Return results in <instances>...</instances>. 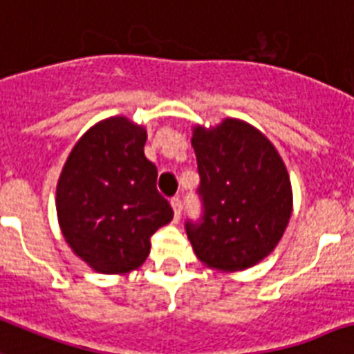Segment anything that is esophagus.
I'll use <instances>...</instances> for the list:
<instances>
[{"instance_id":"34e87169","label":"esophagus","mask_w":354,"mask_h":354,"mask_svg":"<svg viewBox=\"0 0 354 354\" xmlns=\"http://www.w3.org/2000/svg\"><path fill=\"white\" fill-rule=\"evenodd\" d=\"M171 208H174L175 221H179L180 214H183V201H180L179 197H174V199H171Z\"/></svg>"}]
</instances>
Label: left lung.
<instances>
[{
	"instance_id": "obj_1",
	"label": "left lung",
	"mask_w": 354,
	"mask_h": 354,
	"mask_svg": "<svg viewBox=\"0 0 354 354\" xmlns=\"http://www.w3.org/2000/svg\"><path fill=\"white\" fill-rule=\"evenodd\" d=\"M203 217L186 221L195 256L206 267L236 272L272 252L292 214V188L272 142L250 124L225 118L194 128Z\"/></svg>"
}]
</instances>
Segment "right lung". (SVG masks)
I'll return each instance as SVG.
<instances>
[{
  "label": "right lung",
  "mask_w": 354,
  "mask_h": 354,
  "mask_svg": "<svg viewBox=\"0 0 354 354\" xmlns=\"http://www.w3.org/2000/svg\"><path fill=\"white\" fill-rule=\"evenodd\" d=\"M146 129L111 117L87 129L56 186V212L71 250L102 274H126L148 257L149 237L174 219L144 155Z\"/></svg>",
  "instance_id": "1"
}]
</instances>
